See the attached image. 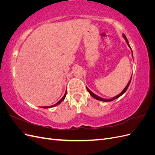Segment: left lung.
Returning <instances> with one entry per match:
<instances>
[{
  "mask_svg": "<svg viewBox=\"0 0 155 155\" xmlns=\"http://www.w3.org/2000/svg\"><path fill=\"white\" fill-rule=\"evenodd\" d=\"M123 37H124V38L125 39V40L126 41V43H127V45L129 46V48H130V49L131 50V52H132V57H133V51H132V49H131L130 46V45H129V42H128V41H127V37H126V36L125 35V34H123ZM131 78H132V76L130 77V80H129V83H127V85H126V87L124 88V90L122 91V92H121V93H120L118 95L116 96L115 97H112V98H110V99H105V98H103V97H100V96H97L96 94H95L94 93H93V92L90 90V89H89L87 86H86V87H87V89L88 92H89V94H91V96L92 97H93L94 98H95L96 100H100V101H113V100H114L117 99V98H118V97H120L121 95H123L126 92V91L127 90V88H128V87H129V84H130V81H131Z\"/></svg>",
  "mask_w": 155,
  "mask_h": 155,
  "instance_id": "1",
  "label": "left lung"
}]
</instances>
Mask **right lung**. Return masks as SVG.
<instances>
[{"label":"right lung","instance_id":"1","mask_svg":"<svg viewBox=\"0 0 155 155\" xmlns=\"http://www.w3.org/2000/svg\"><path fill=\"white\" fill-rule=\"evenodd\" d=\"M66 95H67V91H66V92H65V94H64V96L61 98V99L58 103H56L55 104H54V105H51V106H47V107H42L41 108H43V109H48V108H51V107H55V106H57V105H59L64 100V98H65V97H66Z\"/></svg>","mask_w":155,"mask_h":155}]
</instances>
